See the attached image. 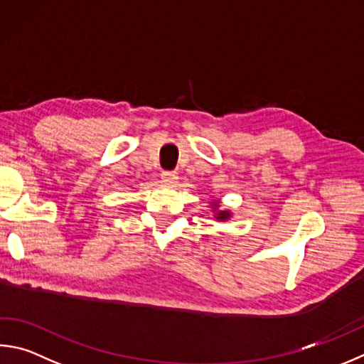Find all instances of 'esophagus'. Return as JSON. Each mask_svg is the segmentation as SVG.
<instances>
[{"mask_svg": "<svg viewBox=\"0 0 364 364\" xmlns=\"http://www.w3.org/2000/svg\"><path fill=\"white\" fill-rule=\"evenodd\" d=\"M161 180L164 184H168V186H171V184H175L178 176L175 173H171V171H164V173L161 175Z\"/></svg>", "mask_w": 364, "mask_h": 364, "instance_id": "34e87169", "label": "esophagus"}]
</instances>
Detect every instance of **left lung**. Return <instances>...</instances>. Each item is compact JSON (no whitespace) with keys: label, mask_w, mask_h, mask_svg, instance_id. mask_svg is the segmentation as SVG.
<instances>
[{"label":"left lung","mask_w":364,"mask_h":364,"mask_svg":"<svg viewBox=\"0 0 364 364\" xmlns=\"http://www.w3.org/2000/svg\"><path fill=\"white\" fill-rule=\"evenodd\" d=\"M211 208H213V211H215V220L221 221V223L228 221L229 218L232 216V213H230L229 210H218V208H220V200H215V202H211Z\"/></svg>","instance_id":"obj_1"}]
</instances>
